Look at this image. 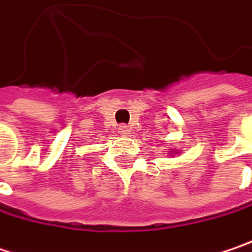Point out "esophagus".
I'll list each match as a JSON object with an SVG mask.
<instances>
[{
  "label": "esophagus",
  "instance_id": "1",
  "mask_svg": "<svg viewBox=\"0 0 252 252\" xmlns=\"http://www.w3.org/2000/svg\"><path fill=\"white\" fill-rule=\"evenodd\" d=\"M118 132L121 134V135H128L129 134V129H128V126L126 124H123V126H118Z\"/></svg>",
  "mask_w": 252,
  "mask_h": 252
}]
</instances>
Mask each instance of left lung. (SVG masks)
Returning a JSON list of instances; mask_svg holds the SVG:
<instances>
[{"label": "left lung", "mask_w": 252, "mask_h": 252, "mask_svg": "<svg viewBox=\"0 0 252 252\" xmlns=\"http://www.w3.org/2000/svg\"><path fill=\"white\" fill-rule=\"evenodd\" d=\"M169 154H178V151H176V149H172V151H169ZM172 157H173V155H172Z\"/></svg>", "instance_id": "1"}]
</instances>
